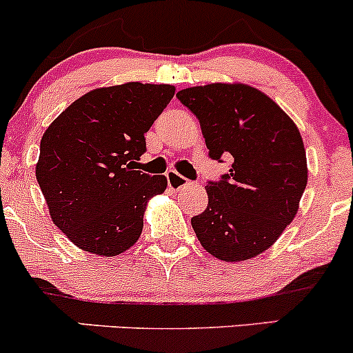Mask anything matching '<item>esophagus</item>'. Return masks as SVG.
<instances>
[{"label": "esophagus", "mask_w": 353, "mask_h": 353, "mask_svg": "<svg viewBox=\"0 0 353 353\" xmlns=\"http://www.w3.org/2000/svg\"><path fill=\"white\" fill-rule=\"evenodd\" d=\"M165 177H168L169 189H172V191H179V189L191 185V183H189L185 177L181 176L179 172H176V170H168V172H165Z\"/></svg>", "instance_id": "esophagus-1"}]
</instances>
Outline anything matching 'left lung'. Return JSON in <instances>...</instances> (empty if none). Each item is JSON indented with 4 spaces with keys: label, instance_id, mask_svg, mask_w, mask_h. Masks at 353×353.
<instances>
[{
    "label": "left lung",
    "instance_id": "8db88e82",
    "mask_svg": "<svg viewBox=\"0 0 353 353\" xmlns=\"http://www.w3.org/2000/svg\"><path fill=\"white\" fill-rule=\"evenodd\" d=\"M196 115L209 157L231 156L230 174L206 185V211L191 219L204 250L246 261L280 238L296 216L308 181L298 127L268 95L245 83H209L177 92Z\"/></svg>",
    "mask_w": 353,
    "mask_h": 353
}]
</instances>
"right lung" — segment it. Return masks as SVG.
<instances>
[{
  "label": "right lung",
  "mask_w": 353,
  "mask_h": 353,
  "mask_svg": "<svg viewBox=\"0 0 353 353\" xmlns=\"http://www.w3.org/2000/svg\"><path fill=\"white\" fill-rule=\"evenodd\" d=\"M174 94L172 85L141 82L95 88L45 130L37 181L52 221L80 250L115 256L141 238L147 203L168 179L134 165Z\"/></svg>",
  "instance_id": "1"
}]
</instances>
